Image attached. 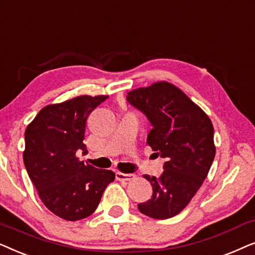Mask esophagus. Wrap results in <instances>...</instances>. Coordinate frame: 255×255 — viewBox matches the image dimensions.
Returning <instances> with one entry per match:
<instances>
[{
	"label": "esophagus",
	"instance_id": "esophagus-1",
	"mask_svg": "<svg viewBox=\"0 0 255 255\" xmlns=\"http://www.w3.org/2000/svg\"><path fill=\"white\" fill-rule=\"evenodd\" d=\"M115 177H117L118 181L129 182V181H133V179L135 178V176L131 175V174H124V172H117V174H115Z\"/></svg>",
	"mask_w": 255,
	"mask_h": 255
}]
</instances>
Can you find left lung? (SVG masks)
<instances>
[{"label": "left lung", "instance_id": "1", "mask_svg": "<svg viewBox=\"0 0 255 255\" xmlns=\"http://www.w3.org/2000/svg\"><path fill=\"white\" fill-rule=\"evenodd\" d=\"M151 125L147 143L165 159L161 177L144 175L152 186L138 211L154 219L178 215L201 188L215 159L213 126L208 115L179 88L161 81L126 97Z\"/></svg>", "mask_w": 255, "mask_h": 255}]
</instances>
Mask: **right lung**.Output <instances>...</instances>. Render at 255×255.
I'll return each mask as SVG.
<instances>
[{"label":"right lung","mask_w":255,"mask_h":255,"mask_svg":"<svg viewBox=\"0 0 255 255\" xmlns=\"http://www.w3.org/2000/svg\"><path fill=\"white\" fill-rule=\"evenodd\" d=\"M106 96H80L42 108L25 129L23 161L39 198L51 212L76 222L96 211L107 185L114 181L111 170L85 165L76 156L86 151V120Z\"/></svg>","instance_id":"1"}]
</instances>
